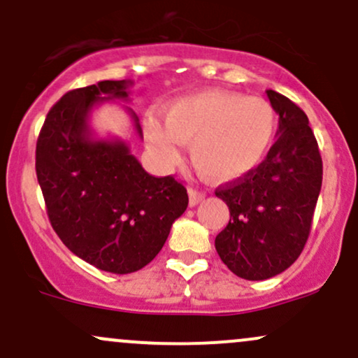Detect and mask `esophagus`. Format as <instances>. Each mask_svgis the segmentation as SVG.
I'll use <instances>...</instances> for the list:
<instances>
[{
	"label": "esophagus",
	"mask_w": 358,
	"mask_h": 358,
	"mask_svg": "<svg viewBox=\"0 0 358 358\" xmlns=\"http://www.w3.org/2000/svg\"><path fill=\"white\" fill-rule=\"evenodd\" d=\"M188 197H190V200H188L190 207H195V206H197V203L202 202L203 197H206V194L194 190V188H188Z\"/></svg>",
	"instance_id": "34e87169"
}]
</instances>
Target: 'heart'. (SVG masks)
<instances>
[{
    "instance_id": "b5f03b06",
    "label": "heart",
    "mask_w": 358,
    "mask_h": 358,
    "mask_svg": "<svg viewBox=\"0 0 358 358\" xmlns=\"http://www.w3.org/2000/svg\"><path fill=\"white\" fill-rule=\"evenodd\" d=\"M164 127L146 124L149 146L166 163L190 144V159L210 182L243 178L263 163L277 136L278 117L270 101L224 90H202L163 108Z\"/></svg>"
}]
</instances>
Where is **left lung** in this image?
I'll return each mask as SVG.
<instances>
[{
  "mask_svg": "<svg viewBox=\"0 0 358 358\" xmlns=\"http://www.w3.org/2000/svg\"><path fill=\"white\" fill-rule=\"evenodd\" d=\"M278 113L277 141L257 170L215 197L231 219L215 236V250L227 268L246 280H266L299 258L323 182V161L308 115L287 96L266 90Z\"/></svg>",
  "mask_w": 358,
  "mask_h": 358,
  "instance_id": "1",
  "label": "left lung"
}]
</instances>
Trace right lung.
<instances>
[{"label": "right lung", "mask_w": 358, "mask_h": 358, "mask_svg": "<svg viewBox=\"0 0 358 358\" xmlns=\"http://www.w3.org/2000/svg\"><path fill=\"white\" fill-rule=\"evenodd\" d=\"M132 81H100L68 92L47 113L37 141L35 171L47 215L76 257L110 273H132L163 248L188 206L173 176L149 175L125 141L100 139L90 127L93 108L129 101ZM137 136L139 117L125 107Z\"/></svg>", "instance_id": "add662e5"}]
</instances>
